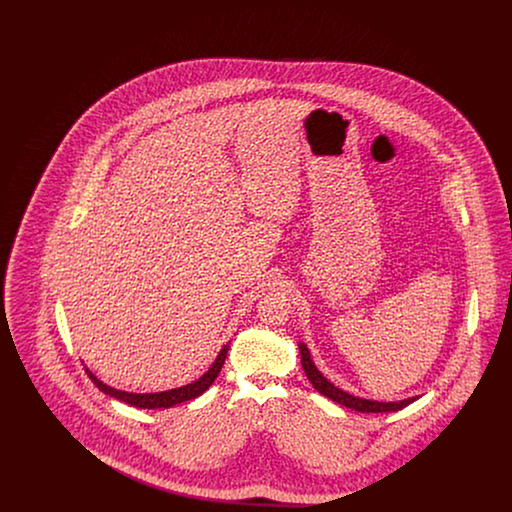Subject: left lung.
<instances>
[{
  "mask_svg": "<svg viewBox=\"0 0 512 512\" xmlns=\"http://www.w3.org/2000/svg\"><path fill=\"white\" fill-rule=\"evenodd\" d=\"M299 353H301V365H303V370H305L309 382L313 384V388H315L318 393H322L324 397H328V399L340 403V405L351 409V411H357V413H395V411H399V409L411 405L413 401L418 399V397H409V399H403V401H388V403H386V401H372V399L355 397V395H351V393H347V391L336 388L332 382H328V380L320 374V370H318L315 363H313L311 353H309V349H307L305 343H299Z\"/></svg>",
  "mask_w": 512,
  "mask_h": 512,
  "instance_id": "obj_1",
  "label": "left lung"
}]
</instances>
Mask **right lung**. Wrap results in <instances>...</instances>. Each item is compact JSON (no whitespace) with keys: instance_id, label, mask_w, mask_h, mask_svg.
<instances>
[{"instance_id":"right-lung-1","label":"right lung","mask_w":512,"mask_h":512,"mask_svg":"<svg viewBox=\"0 0 512 512\" xmlns=\"http://www.w3.org/2000/svg\"><path fill=\"white\" fill-rule=\"evenodd\" d=\"M228 347H230V343H226V345L220 349L215 363L211 365V368H209L199 380H195L192 384H186V386H182V388L159 391V393H130V391L115 390V388H111V386H107V384H103L101 380H98V378L90 372V368H86V372H88L90 380L98 386L99 390L103 391L105 395H109V397L119 399L122 403H128V405L138 407V409H169V407H174V405H178V403L195 399V397H199L203 391H207L211 388V384H213L215 378L219 376L220 368L224 365Z\"/></svg>"}]
</instances>
